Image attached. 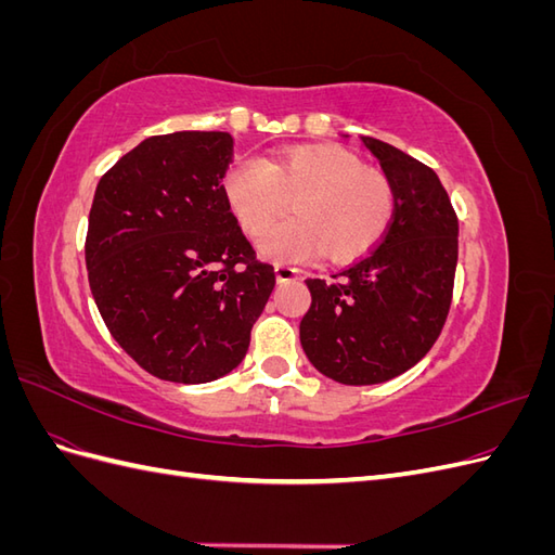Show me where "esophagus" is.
<instances>
[{"label": "esophagus", "instance_id": "1", "mask_svg": "<svg viewBox=\"0 0 555 555\" xmlns=\"http://www.w3.org/2000/svg\"><path fill=\"white\" fill-rule=\"evenodd\" d=\"M300 275V271L298 268H294V266H284V263H278L275 266V278H278V282H292V280H296Z\"/></svg>", "mask_w": 555, "mask_h": 555}]
</instances>
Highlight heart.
Returning a JSON list of instances; mask_svg holds the SVG:
<instances>
[{
	"label": "heart",
	"mask_w": 555,
	"mask_h": 555,
	"mask_svg": "<svg viewBox=\"0 0 555 555\" xmlns=\"http://www.w3.org/2000/svg\"><path fill=\"white\" fill-rule=\"evenodd\" d=\"M222 184L249 236L295 198L296 218L262 230L259 249L271 259H310L322 249L331 261L357 259L384 236L396 208L389 178L363 169L338 145H294L271 159L241 157Z\"/></svg>",
	"instance_id": "b5f03b06"
}]
</instances>
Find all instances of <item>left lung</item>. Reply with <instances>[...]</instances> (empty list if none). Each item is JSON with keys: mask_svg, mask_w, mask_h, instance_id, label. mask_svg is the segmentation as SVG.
<instances>
[{"mask_svg": "<svg viewBox=\"0 0 555 555\" xmlns=\"http://www.w3.org/2000/svg\"><path fill=\"white\" fill-rule=\"evenodd\" d=\"M389 178L396 208L377 247L333 280H306L312 306L300 345L319 373L379 384L422 361L447 322L459 261V217L442 182L402 150L361 137Z\"/></svg>", "mask_w": 555, "mask_h": 555, "instance_id": "8db88e82", "label": "left lung"}]
</instances>
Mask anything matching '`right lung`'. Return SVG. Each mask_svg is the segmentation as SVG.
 <instances>
[{
  "mask_svg": "<svg viewBox=\"0 0 555 555\" xmlns=\"http://www.w3.org/2000/svg\"><path fill=\"white\" fill-rule=\"evenodd\" d=\"M227 131L150 137L96 184L86 263L94 304L127 354L166 382L224 377L275 287L224 194Z\"/></svg>",
  "mask_w": 555,
  "mask_h": 555,
  "instance_id": "1",
  "label": "right lung"
}]
</instances>
